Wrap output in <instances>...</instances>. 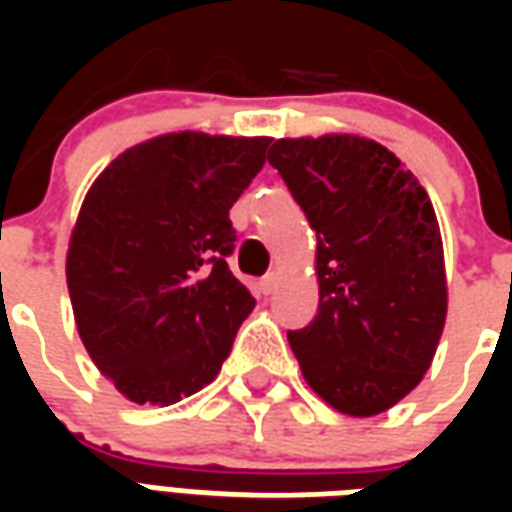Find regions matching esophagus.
I'll use <instances>...</instances> for the list:
<instances>
[{
  "label": "esophagus",
  "instance_id": "1",
  "mask_svg": "<svg viewBox=\"0 0 512 512\" xmlns=\"http://www.w3.org/2000/svg\"><path fill=\"white\" fill-rule=\"evenodd\" d=\"M277 285H279L277 274H268L266 279H260V285H257V288H260V293H263V296H271V293L277 290Z\"/></svg>",
  "mask_w": 512,
  "mask_h": 512
}]
</instances>
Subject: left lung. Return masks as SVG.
Returning a JSON list of instances; mask_svg holds the SVG:
<instances>
[{
  "label": "left lung",
  "mask_w": 512,
  "mask_h": 512,
  "mask_svg": "<svg viewBox=\"0 0 512 512\" xmlns=\"http://www.w3.org/2000/svg\"><path fill=\"white\" fill-rule=\"evenodd\" d=\"M268 164L318 235V315L288 332L301 376L345 417H376L425 378L447 321V271L425 186L373 139H277Z\"/></svg>",
  "instance_id": "8db88e82"
}]
</instances>
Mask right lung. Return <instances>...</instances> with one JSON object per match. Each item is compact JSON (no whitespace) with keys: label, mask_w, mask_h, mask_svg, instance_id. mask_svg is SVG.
Instances as JSON below:
<instances>
[{"label":"right lung","mask_w":512,"mask_h":512,"mask_svg":"<svg viewBox=\"0 0 512 512\" xmlns=\"http://www.w3.org/2000/svg\"><path fill=\"white\" fill-rule=\"evenodd\" d=\"M271 136L172 131L93 180L68 241L73 321L101 376L139 406H172L219 376L255 310L224 257L233 202Z\"/></svg>","instance_id":"1"}]
</instances>
